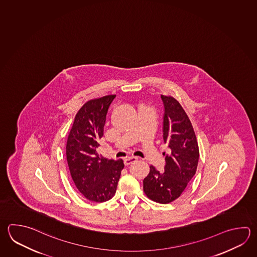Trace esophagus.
<instances>
[{"label": "esophagus", "mask_w": 257, "mask_h": 257, "mask_svg": "<svg viewBox=\"0 0 257 257\" xmlns=\"http://www.w3.org/2000/svg\"><path fill=\"white\" fill-rule=\"evenodd\" d=\"M137 161H138V159L135 158V157H130V158H127L126 160H124V164H125V166H128V165H131L132 163L136 162Z\"/></svg>", "instance_id": "34e87169"}]
</instances>
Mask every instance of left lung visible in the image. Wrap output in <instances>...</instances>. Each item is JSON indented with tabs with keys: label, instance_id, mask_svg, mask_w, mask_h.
Listing matches in <instances>:
<instances>
[{
	"label": "left lung",
	"instance_id": "left-lung-1",
	"mask_svg": "<svg viewBox=\"0 0 257 257\" xmlns=\"http://www.w3.org/2000/svg\"><path fill=\"white\" fill-rule=\"evenodd\" d=\"M161 97L164 105L163 141L169 149L166 164L163 173L151 166L143 190L152 201L166 204L181 196L195 175L200 153L191 121L181 104L172 96Z\"/></svg>",
	"mask_w": 257,
	"mask_h": 257
}]
</instances>
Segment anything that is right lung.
<instances>
[{
	"instance_id": "obj_1",
	"label": "right lung",
	"mask_w": 257,
	"mask_h": 257,
	"mask_svg": "<svg viewBox=\"0 0 257 257\" xmlns=\"http://www.w3.org/2000/svg\"><path fill=\"white\" fill-rule=\"evenodd\" d=\"M116 95L87 101L75 117L66 142V160L76 189L87 200L103 202L115 195L122 160L99 156L96 148L104 134L108 107Z\"/></svg>"
}]
</instances>
